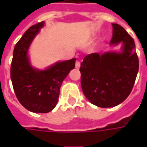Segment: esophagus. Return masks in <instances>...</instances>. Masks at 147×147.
Here are the masks:
<instances>
[{"mask_svg": "<svg viewBox=\"0 0 147 147\" xmlns=\"http://www.w3.org/2000/svg\"><path fill=\"white\" fill-rule=\"evenodd\" d=\"M80 65H81V63H80V61H78V60H77L76 63H75V66H76L77 69H78V68H80Z\"/></svg>", "mask_w": 147, "mask_h": 147, "instance_id": "obj_1", "label": "esophagus"}]
</instances>
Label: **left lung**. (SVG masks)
Returning <instances> with one entry per match:
<instances>
[{
  "label": "left lung",
  "instance_id": "1",
  "mask_svg": "<svg viewBox=\"0 0 147 147\" xmlns=\"http://www.w3.org/2000/svg\"><path fill=\"white\" fill-rule=\"evenodd\" d=\"M111 45L123 43L121 53L108 52L86 55L81 63L83 94L95 105L114 107L131 93L139 69L133 38L117 24H113Z\"/></svg>",
  "mask_w": 147,
  "mask_h": 147
}]
</instances>
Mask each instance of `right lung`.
Masks as SVG:
<instances>
[{"mask_svg": "<svg viewBox=\"0 0 147 147\" xmlns=\"http://www.w3.org/2000/svg\"><path fill=\"white\" fill-rule=\"evenodd\" d=\"M44 22L31 26L16 43L10 66L14 93L20 104L33 113H48L58 102L59 88L76 59L58 62L46 70H37L29 65L28 49Z\"/></svg>", "mask_w": 147, "mask_h": 147, "instance_id": "add662e5", "label": "right lung"}]
</instances>
